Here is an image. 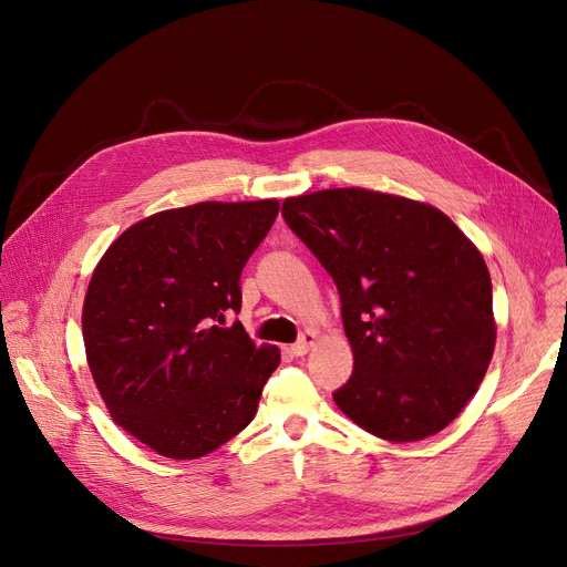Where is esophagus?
<instances>
[{"instance_id":"34e87169","label":"esophagus","mask_w":567,"mask_h":567,"mask_svg":"<svg viewBox=\"0 0 567 567\" xmlns=\"http://www.w3.org/2000/svg\"><path fill=\"white\" fill-rule=\"evenodd\" d=\"M315 340H317V336H315L312 331L301 333V338L291 344V354H293V357H306V354L310 352L312 344H315Z\"/></svg>"}]
</instances>
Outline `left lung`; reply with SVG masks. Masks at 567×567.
Masks as SVG:
<instances>
[{
	"label": "left lung",
	"mask_w": 567,
	"mask_h": 567,
	"mask_svg": "<svg viewBox=\"0 0 567 567\" xmlns=\"http://www.w3.org/2000/svg\"><path fill=\"white\" fill-rule=\"evenodd\" d=\"M282 217L340 293L354 371L333 391L336 405L391 442L452 424L496 344L475 245L429 204L359 187L293 196Z\"/></svg>",
	"instance_id": "obj_1"
}]
</instances>
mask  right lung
Returning a JSON list of instances; mask_svg holds the SVG:
<instances>
[{"label":"right lung","instance_id":"obj_1","mask_svg":"<svg viewBox=\"0 0 567 567\" xmlns=\"http://www.w3.org/2000/svg\"><path fill=\"white\" fill-rule=\"evenodd\" d=\"M280 204L204 202L145 217L94 268L83 340L115 420L166 458H199L252 422L280 363L240 322V274Z\"/></svg>","mask_w":567,"mask_h":567}]
</instances>
